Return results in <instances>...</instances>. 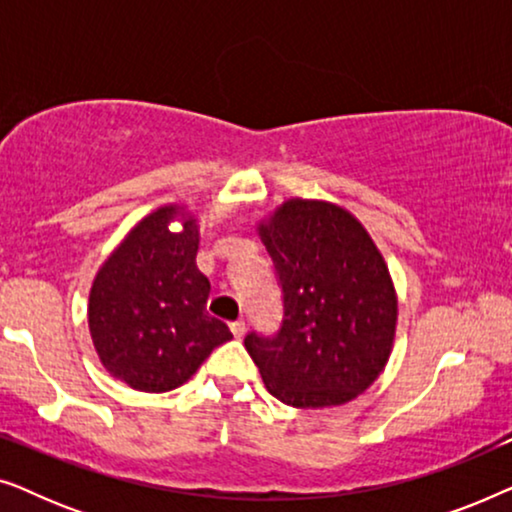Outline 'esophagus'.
<instances>
[{"label": "esophagus", "instance_id": "1", "mask_svg": "<svg viewBox=\"0 0 512 512\" xmlns=\"http://www.w3.org/2000/svg\"><path fill=\"white\" fill-rule=\"evenodd\" d=\"M230 331H233L235 338H244V333H247V324H244L242 319H237L230 324Z\"/></svg>", "mask_w": 512, "mask_h": 512}]
</instances>
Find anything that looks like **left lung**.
I'll use <instances>...</instances> for the list:
<instances>
[{
	"mask_svg": "<svg viewBox=\"0 0 512 512\" xmlns=\"http://www.w3.org/2000/svg\"><path fill=\"white\" fill-rule=\"evenodd\" d=\"M282 286V326L244 347L265 387L293 408H331L382 373L396 331V291L366 228L338 205L286 200L258 228Z\"/></svg>",
	"mask_w": 512,
	"mask_h": 512,
	"instance_id": "1",
	"label": "left lung"
}]
</instances>
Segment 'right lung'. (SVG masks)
Wrapping results in <instances>:
<instances>
[{
    "instance_id": "1",
    "label": "right lung",
    "mask_w": 512,
    "mask_h": 512,
    "mask_svg": "<svg viewBox=\"0 0 512 512\" xmlns=\"http://www.w3.org/2000/svg\"><path fill=\"white\" fill-rule=\"evenodd\" d=\"M182 221L179 234L169 223ZM198 223L184 209L160 207L130 230L97 272L88 326L100 361L132 389L163 394L233 338L209 317V279L195 265Z\"/></svg>"
}]
</instances>
